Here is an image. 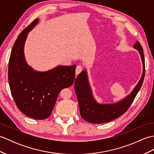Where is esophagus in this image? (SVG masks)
Listing matches in <instances>:
<instances>
[{"instance_id":"1","label":"esophagus","mask_w":154,"mask_h":154,"mask_svg":"<svg viewBox=\"0 0 154 154\" xmlns=\"http://www.w3.org/2000/svg\"><path fill=\"white\" fill-rule=\"evenodd\" d=\"M82 70H83V67H81V65H77L76 67V69H75V73H76V75H78L81 73Z\"/></svg>"}]
</instances>
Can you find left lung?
Listing matches in <instances>:
<instances>
[{"instance_id":"1","label":"left lung","mask_w":154,"mask_h":154,"mask_svg":"<svg viewBox=\"0 0 154 154\" xmlns=\"http://www.w3.org/2000/svg\"><path fill=\"white\" fill-rule=\"evenodd\" d=\"M133 48L138 51L141 57L143 65L142 75L132 92L119 102L107 104L97 103L93 97L86 69L78 75L75 81V91L79 103L81 116L87 122L93 124L110 122L122 115L131 105L142 87L145 75V61L143 48L138 41L134 45Z\"/></svg>"}]
</instances>
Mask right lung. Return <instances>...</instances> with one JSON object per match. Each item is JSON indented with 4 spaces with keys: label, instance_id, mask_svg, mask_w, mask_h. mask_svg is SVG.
Segmentation results:
<instances>
[{
    "label": "right lung",
    "instance_id": "add662e5",
    "mask_svg": "<svg viewBox=\"0 0 154 154\" xmlns=\"http://www.w3.org/2000/svg\"><path fill=\"white\" fill-rule=\"evenodd\" d=\"M38 20H34L14 42L9 60L8 81L19 110L32 119L44 120L51 115L60 91L73 85L77 65H58L47 71H38L27 63L25 42Z\"/></svg>",
    "mask_w": 154,
    "mask_h": 154
}]
</instances>
